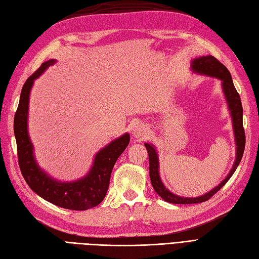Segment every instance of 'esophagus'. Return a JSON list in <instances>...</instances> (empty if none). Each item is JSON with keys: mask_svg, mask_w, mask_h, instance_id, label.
Returning <instances> with one entry per match:
<instances>
[{"mask_svg": "<svg viewBox=\"0 0 259 259\" xmlns=\"http://www.w3.org/2000/svg\"><path fill=\"white\" fill-rule=\"evenodd\" d=\"M132 134L135 138H138V140H143L147 136L148 134V127L146 124H144L142 122H138L133 125L132 127Z\"/></svg>", "mask_w": 259, "mask_h": 259, "instance_id": "34e87169", "label": "esophagus"}]
</instances>
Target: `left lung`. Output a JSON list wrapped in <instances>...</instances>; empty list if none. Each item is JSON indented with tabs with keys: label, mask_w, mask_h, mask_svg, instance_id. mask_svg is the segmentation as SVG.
<instances>
[{
	"label": "left lung",
	"mask_w": 259,
	"mask_h": 259,
	"mask_svg": "<svg viewBox=\"0 0 259 259\" xmlns=\"http://www.w3.org/2000/svg\"><path fill=\"white\" fill-rule=\"evenodd\" d=\"M191 71L194 73H198L201 75H206V77L217 78L221 80V87H222V91L224 94V98L226 103H228V108L232 118V125H233V133H234V140L236 145V157L235 161L233 163V167L230 170L229 175L220 182V184L213 188L212 190L206 192L199 197H180L178 194H175L171 191H169L166 186L162 184L159 175V158L158 153H157L156 147L153 144L145 143V147L148 151L149 157V177L151 181V186H153L154 190L159 197L165 200L166 202L174 203V204H193V203H201L204 201L209 200L213 194H215L221 188H222L226 182L230 180V178L235 172L236 168L238 167L239 162L244 154L245 149V133L243 128V108L241 98H239L238 93L235 89L234 83L231 77V73L224 65L214 58L213 56H201L199 58H194L191 60Z\"/></svg>",
	"instance_id": "left-lung-1"
}]
</instances>
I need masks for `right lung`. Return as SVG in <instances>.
Masks as SVG:
<instances>
[{"mask_svg": "<svg viewBox=\"0 0 259 259\" xmlns=\"http://www.w3.org/2000/svg\"><path fill=\"white\" fill-rule=\"evenodd\" d=\"M56 62V59L42 62L38 70L31 74L23 85L14 116L18 163L25 181L36 194L57 206L83 211L100 204L105 198L112 169L118 157L128 146L130 134H123L100 149L94 156L89 171L78 180L61 181L44 171L35 158L34 145L28 133L29 94L35 80Z\"/></svg>", "mask_w": 259, "mask_h": 259, "instance_id": "add662e5", "label": "right lung"}]
</instances>
